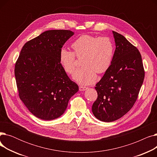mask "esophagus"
<instances>
[{
	"mask_svg": "<svg viewBox=\"0 0 157 157\" xmlns=\"http://www.w3.org/2000/svg\"><path fill=\"white\" fill-rule=\"evenodd\" d=\"M79 91H85V90H86L87 89V88L86 86H80L79 87Z\"/></svg>",
	"mask_w": 157,
	"mask_h": 157,
	"instance_id": "obj_1",
	"label": "esophagus"
}]
</instances>
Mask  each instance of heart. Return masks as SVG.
<instances>
[{"mask_svg": "<svg viewBox=\"0 0 157 157\" xmlns=\"http://www.w3.org/2000/svg\"><path fill=\"white\" fill-rule=\"evenodd\" d=\"M72 52L62 48L59 62L66 73L71 74L76 69V59H81L82 67L74 72L72 78L80 85H88L95 81L97 72L108 70L114 56V44L108 37H95L85 34L71 44Z\"/></svg>", "mask_w": 157, "mask_h": 157, "instance_id": "1", "label": "heart"}]
</instances>
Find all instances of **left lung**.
<instances>
[{
  "mask_svg": "<svg viewBox=\"0 0 157 157\" xmlns=\"http://www.w3.org/2000/svg\"><path fill=\"white\" fill-rule=\"evenodd\" d=\"M116 49L113 62L96 84L97 98L92 113L101 121L111 122L128 113L135 104L144 78L142 57L136 46L113 31Z\"/></svg>",
  "mask_w": 157,
  "mask_h": 157,
  "instance_id": "left-lung-1",
  "label": "left lung"
}]
</instances>
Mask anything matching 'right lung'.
I'll list each match as a JSON object with an SVG mask.
<instances>
[{
	"instance_id": "add662e5",
	"label": "right lung",
	"mask_w": 157,
	"mask_h": 157,
	"mask_svg": "<svg viewBox=\"0 0 157 157\" xmlns=\"http://www.w3.org/2000/svg\"><path fill=\"white\" fill-rule=\"evenodd\" d=\"M74 33L69 30L44 32L23 46L14 75L19 97L29 111L44 120L60 117L79 90L59 62V53Z\"/></svg>"
}]
</instances>
